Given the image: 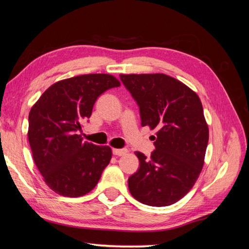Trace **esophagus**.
I'll use <instances>...</instances> for the list:
<instances>
[{
  "mask_svg": "<svg viewBox=\"0 0 249 249\" xmlns=\"http://www.w3.org/2000/svg\"><path fill=\"white\" fill-rule=\"evenodd\" d=\"M126 153H127L126 148H113V154L116 156H123Z\"/></svg>",
  "mask_w": 249,
  "mask_h": 249,
  "instance_id": "34e87169",
  "label": "esophagus"
}]
</instances>
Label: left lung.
<instances>
[{
	"label": "left lung",
	"instance_id": "1",
	"mask_svg": "<svg viewBox=\"0 0 249 249\" xmlns=\"http://www.w3.org/2000/svg\"><path fill=\"white\" fill-rule=\"evenodd\" d=\"M140 106L142 126L156 129L155 151L136 152L140 168L128 178L134 198L149 206H168L187 194L204 166L208 125L199 97L166 74H121Z\"/></svg>",
	"mask_w": 249,
	"mask_h": 249
}]
</instances>
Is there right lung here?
<instances>
[{"label":"right lung","mask_w":249,"mask_h":249,"mask_svg":"<svg viewBox=\"0 0 249 249\" xmlns=\"http://www.w3.org/2000/svg\"><path fill=\"white\" fill-rule=\"evenodd\" d=\"M120 85L109 74L78 75L54 83L31 108L27 137L34 163L56 194L80 197L100 180L112 149L83 142L78 131L97 97Z\"/></svg>","instance_id":"1"}]
</instances>
